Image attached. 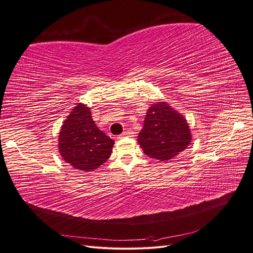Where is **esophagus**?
Masks as SVG:
<instances>
[{
  "instance_id": "obj_1",
  "label": "esophagus",
  "mask_w": 253,
  "mask_h": 253,
  "mask_svg": "<svg viewBox=\"0 0 253 253\" xmlns=\"http://www.w3.org/2000/svg\"><path fill=\"white\" fill-rule=\"evenodd\" d=\"M134 136V132L132 131H124L121 135H119V138H123V137H131Z\"/></svg>"
}]
</instances>
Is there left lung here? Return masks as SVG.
Wrapping results in <instances>:
<instances>
[{
	"label": "left lung",
	"mask_w": 253,
	"mask_h": 253,
	"mask_svg": "<svg viewBox=\"0 0 253 253\" xmlns=\"http://www.w3.org/2000/svg\"><path fill=\"white\" fill-rule=\"evenodd\" d=\"M192 133L188 121L166 101L149 107L137 143L146 155L167 162L189 147Z\"/></svg>",
	"instance_id": "left-lung-1"
}]
</instances>
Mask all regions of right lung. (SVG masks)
Instances as JSON below:
<instances>
[{
  "mask_svg": "<svg viewBox=\"0 0 253 253\" xmlns=\"http://www.w3.org/2000/svg\"><path fill=\"white\" fill-rule=\"evenodd\" d=\"M115 141L97 127L90 107L78 103L64 120L58 135V150L74 169L90 172L104 164Z\"/></svg>",
  "mask_w": 253,
  "mask_h": 253,
  "instance_id": "obj_1",
  "label": "right lung"
}]
</instances>
